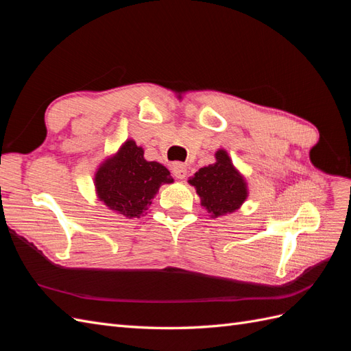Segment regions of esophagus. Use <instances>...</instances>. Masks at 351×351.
Masks as SVG:
<instances>
[{
	"label": "esophagus",
	"mask_w": 351,
	"mask_h": 351,
	"mask_svg": "<svg viewBox=\"0 0 351 351\" xmlns=\"http://www.w3.org/2000/svg\"><path fill=\"white\" fill-rule=\"evenodd\" d=\"M173 174H174V177H177V178H184L186 176H187V167H186V164H183V162H176V164H173Z\"/></svg>",
	"instance_id": "1"
}]
</instances>
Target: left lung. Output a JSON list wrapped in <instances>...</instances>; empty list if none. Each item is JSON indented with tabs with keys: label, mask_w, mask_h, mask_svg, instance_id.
<instances>
[{
	"label": "left lung",
	"mask_w": 351,
	"mask_h": 351,
	"mask_svg": "<svg viewBox=\"0 0 351 351\" xmlns=\"http://www.w3.org/2000/svg\"><path fill=\"white\" fill-rule=\"evenodd\" d=\"M215 158V164L200 168L189 183L196 187L202 206L217 218L239 209L247 197V189L226 151H218Z\"/></svg>",
	"instance_id": "1"
}]
</instances>
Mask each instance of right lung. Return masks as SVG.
<instances>
[{
    "label": "right lung",
    "instance_id": "add662e5",
    "mask_svg": "<svg viewBox=\"0 0 351 351\" xmlns=\"http://www.w3.org/2000/svg\"><path fill=\"white\" fill-rule=\"evenodd\" d=\"M164 183H173L168 169L146 161L143 149L133 141H127L95 174L99 199L127 218H139Z\"/></svg>",
    "mask_w": 351,
    "mask_h": 351
}]
</instances>
